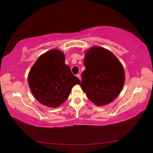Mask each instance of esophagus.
Returning a JSON list of instances; mask_svg holds the SVG:
<instances>
[{
    "label": "esophagus",
    "mask_w": 153,
    "mask_h": 153,
    "mask_svg": "<svg viewBox=\"0 0 153 153\" xmlns=\"http://www.w3.org/2000/svg\"><path fill=\"white\" fill-rule=\"evenodd\" d=\"M76 76H77L78 78H79V79L81 80V76H80V74H77V75H76Z\"/></svg>",
    "instance_id": "1"
}]
</instances>
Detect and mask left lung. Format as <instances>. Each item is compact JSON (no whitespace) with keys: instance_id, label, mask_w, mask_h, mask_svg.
<instances>
[{"instance_id":"left-lung-1","label":"left lung","mask_w":153,"mask_h":153,"mask_svg":"<svg viewBox=\"0 0 153 153\" xmlns=\"http://www.w3.org/2000/svg\"><path fill=\"white\" fill-rule=\"evenodd\" d=\"M85 70L82 74L81 88L88 99L97 106L114 101L121 92L125 80L124 68L110 51L93 47L85 55Z\"/></svg>"}]
</instances>
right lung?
I'll use <instances>...</instances> for the list:
<instances>
[{
	"label": "right lung",
	"mask_w": 153,
	"mask_h": 153,
	"mask_svg": "<svg viewBox=\"0 0 153 153\" xmlns=\"http://www.w3.org/2000/svg\"><path fill=\"white\" fill-rule=\"evenodd\" d=\"M64 61L61 50H49L38 58L29 73L32 94L39 103L49 107H58L68 99L73 87L80 84Z\"/></svg>",
	"instance_id": "right-lung-1"
}]
</instances>
